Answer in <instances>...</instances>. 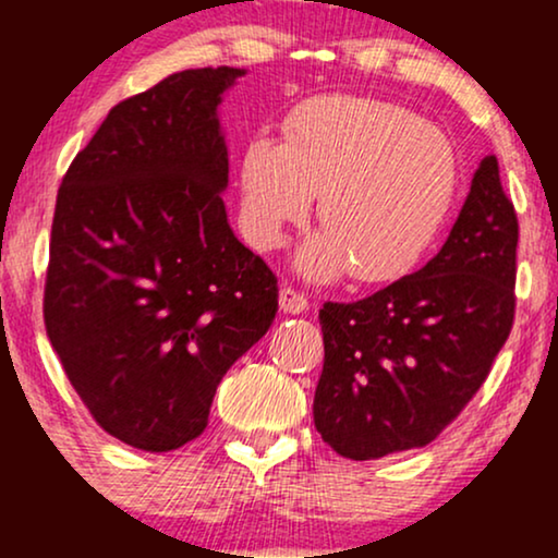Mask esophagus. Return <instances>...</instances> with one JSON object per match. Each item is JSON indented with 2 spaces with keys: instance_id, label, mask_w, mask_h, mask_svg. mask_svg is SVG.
Instances as JSON below:
<instances>
[{
  "instance_id": "1",
  "label": "esophagus",
  "mask_w": 558,
  "mask_h": 558,
  "mask_svg": "<svg viewBox=\"0 0 558 558\" xmlns=\"http://www.w3.org/2000/svg\"><path fill=\"white\" fill-rule=\"evenodd\" d=\"M280 310H283L286 315H304V312H310V299L301 291H296V288L283 286L280 288Z\"/></svg>"
}]
</instances>
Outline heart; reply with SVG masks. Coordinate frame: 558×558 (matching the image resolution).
<instances>
[{
	"label": "heart",
	"instance_id": "heart-1",
	"mask_svg": "<svg viewBox=\"0 0 558 558\" xmlns=\"http://www.w3.org/2000/svg\"><path fill=\"white\" fill-rule=\"evenodd\" d=\"M459 185V157L438 125L367 96H319L291 114L286 144L259 136L241 168L248 239L270 248L319 196L312 235L296 254L306 278L343 270L399 278L427 252Z\"/></svg>",
	"mask_w": 558,
	"mask_h": 558
}]
</instances>
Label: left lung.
<instances>
[{"label":"left lung","mask_w":558,"mask_h":558,"mask_svg":"<svg viewBox=\"0 0 558 558\" xmlns=\"http://www.w3.org/2000/svg\"><path fill=\"white\" fill-rule=\"evenodd\" d=\"M514 204L485 157L440 252L373 296L319 310L315 427L354 462L427 446L470 403L514 323Z\"/></svg>","instance_id":"8db88e82"}]
</instances>
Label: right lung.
<instances>
[{"mask_svg": "<svg viewBox=\"0 0 558 558\" xmlns=\"http://www.w3.org/2000/svg\"><path fill=\"white\" fill-rule=\"evenodd\" d=\"M243 68L172 73L114 105L57 194L44 323L112 438H198L222 375L270 330L278 278L235 239L222 94Z\"/></svg>", "mask_w": 558, "mask_h": 558, "instance_id": "right-lung-1", "label": "right lung"}]
</instances>
